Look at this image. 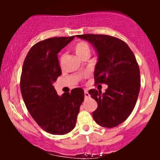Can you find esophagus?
I'll use <instances>...</instances> for the list:
<instances>
[{
	"instance_id": "obj_1",
	"label": "esophagus",
	"mask_w": 160,
	"mask_h": 160,
	"mask_svg": "<svg viewBox=\"0 0 160 160\" xmlns=\"http://www.w3.org/2000/svg\"><path fill=\"white\" fill-rule=\"evenodd\" d=\"M84 95H85L86 98H89V92H88L87 89H85V90H84Z\"/></svg>"
}]
</instances>
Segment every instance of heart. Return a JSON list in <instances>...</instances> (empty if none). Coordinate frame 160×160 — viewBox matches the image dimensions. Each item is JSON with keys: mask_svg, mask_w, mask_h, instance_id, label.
<instances>
[{"mask_svg": "<svg viewBox=\"0 0 160 160\" xmlns=\"http://www.w3.org/2000/svg\"><path fill=\"white\" fill-rule=\"evenodd\" d=\"M73 49H74L75 53L80 58H82L86 55L90 53V47H89V45L86 41H82V40L78 41V43H75L73 46ZM64 58H65V55H62V56L60 57V62L63 61Z\"/></svg>", "mask_w": 160, "mask_h": 160, "instance_id": "obj_1", "label": "heart"}]
</instances>
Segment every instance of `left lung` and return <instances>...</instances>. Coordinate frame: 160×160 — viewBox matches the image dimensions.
<instances>
[{
	"label": "left lung",
	"instance_id": "1",
	"mask_svg": "<svg viewBox=\"0 0 160 160\" xmlns=\"http://www.w3.org/2000/svg\"><path fill=\"white\" fill-rule=\"evenodd\" d=\"M77 37L90 42L98 52L95 83L108 86L104 93L94 89L89 91L98 103L93 119L102 127H115L131 114L138 97L140 70L135 55L123 40L115 37L93 34Z\"/></svg>",
	"mask_w": 160,
	"mask_h": 160
}]
</instances>
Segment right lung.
I'll list each match as a JSON object with an SVG mask.
<instances>
[{
	"instance_id": "obj_1",
	"label": "right lung",
	"mask_w": 160,
	"mask_h": 160,
	"mask_svg": "<svg viewBox=\"0 0 160 160\" xmlns=\"http://www.w3.org/2000/svg\"><path fill=\"white\" fill-rule=\"evenodd\" d=\"M74 38L56 37L34 44L24 61L20 89L28 111L40 128L52 135H65L75 127L84 91L57 94L52 83L62 74L58 53Z\"/></svg>"
}]
</instances>
